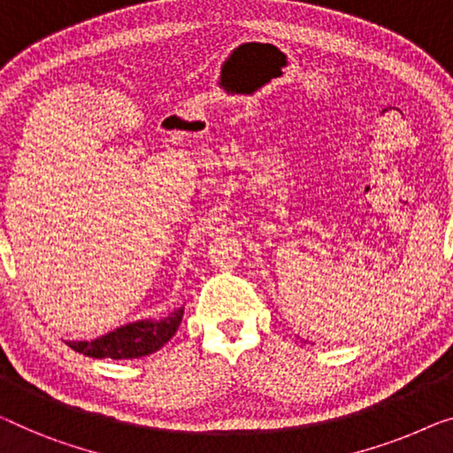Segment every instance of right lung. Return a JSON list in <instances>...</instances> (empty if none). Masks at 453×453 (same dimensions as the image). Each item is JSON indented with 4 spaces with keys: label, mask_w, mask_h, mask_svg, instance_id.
<instances>
[{
    "label": "right lung",
    "mask_w": 453,
    "mask_h": 453,
    "mask_svg": "<svg viewBox=\"0 0 453 453\" xmlns=\"http://www.w3.org/2000/svg\"><path fill=\"white\" fill-rule=\"evenodd\" d=\"M183 308L161 320H136L94 341H67L71 349L96 359H134L155 353L180 329Z\"/></svg>",
    "instance_id": "1"
}]
</instances>
